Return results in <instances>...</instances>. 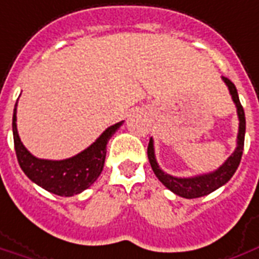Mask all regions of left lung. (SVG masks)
I'll return each mask as SVG.
<instances>
[{"label": "left lung", "mask_w": 259, "mask_h": 259, "mask_svg": "<svg viewBox=\"0 0 259 259\" xmlns=\"http://www.w3.org/2000/svg\"><path fill=\"white\" fill-rule=\"evenodd\" d=\"M222 80L225 81L228 85L232 99L235 102L236 109H237V116H239V134H237V146H236L235 152L230 154L225 163L221 165L220 168L215 169L212 172L203 174V175H197V177H190V178H178V177H172L169 174L164 172L163 169L160 168L156 160V154H154V146H153V139L150 138L148 146V157L152 165L153 172L156 174V177L161 184L178 194L181 197L185 199H197V197H203L205 194H209L214 192L222 185H225L229 181L236 169L239 167L241 160V154H243V149H244V134H246V117H244V110L241 106L240 99L237 95V90H236L235 84L226 78L222 77Z\"/></svg>", "instance_id": "1"}]
</instances>
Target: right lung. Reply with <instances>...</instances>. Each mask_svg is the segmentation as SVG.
<instances>
[{
	"label": "right lung",
	"instance_id": "right-lung-1",
	"mask_svg": "<svg viewBox=\"0 0 259 259\" xmlns=\"http://www.w3.org/2000/svg\"><path fill=\"white\" fill-rule=\"evenodd\" d=\"M16 106L18 102L13 109L12 117L13 143L19 165L29 179L42 189L65 197L88 189L101 175L106 158L107 142L113 134L121 127L122 121L107 128L90 148L73 157L66 160H44L33 156L20 141L16 127Z\"/></svg>",
	"mask_w": 259,
	"mask_h": 259
}]
</instances>
